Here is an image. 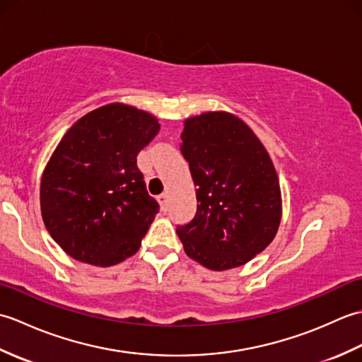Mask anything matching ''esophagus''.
Masks as SVG:
<instances>
[{"label": "esophagus", "mask_w": 362, "mask_h": 362, "mask_svg": "<svg viewBox=\"0 0 362 362\" xmlns=\"http://www.w3.org/2000/svg\"><path fill=\"white\" fill-rule=\"evenodd\" d=\"M157 199H158V202L161 205V209L166 210V206H168V194L163 193V194H160Z\"/></svg>", "instance_id": "1"}]
</instances>
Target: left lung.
I'll use <instances>...</instances> for the list:
<instances>
[{
	"label": "left lung",
	"mask_w": 362,
	"mask_h": 362,
	"mask_svg": "<svg viewBox=\"0 0 362 362\" xmlns=\"http://www.w3.org/2000/svg\"><path fill=\"white\" fill-rule=\"evenodd\" d=\"M180 151L197 197L194 219L177 227L185 253L211 271L240 267L279 232L281 191L271 157L255 132L228 112L183 121Z\"/></svg>",
	"instance_id": "8db88e82"
}]
</instances>
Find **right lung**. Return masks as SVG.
<instances>
[{
    "label": "right lung",
    "mask_w": 362,
    "mask_h": 362,
    "mask_svg": "<svg viewBox=\"0 0 362 362\" xmlns=\"http://www.w3.org/2000/svg\"><path fill=\"white\" fill-rule=\"evenodd\" d=\"M158 130L152 113L112 103L83 115L59 141L42 174L40 210L71 258L107 267L140 249L158 204L136 156Z\"/></svg>",
    "instance_id": "obj_1"
}]
</instances>
